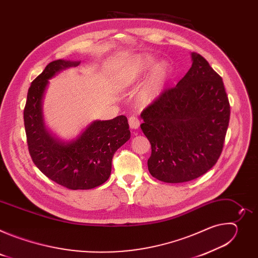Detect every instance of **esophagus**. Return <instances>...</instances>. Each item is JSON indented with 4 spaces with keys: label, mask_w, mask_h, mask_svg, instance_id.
<instances>
[{
    "label": "esophagus",
    "mask_w": 258,
    "mask_h": 258,
    "mask_svg": "<svg viewBox=\"0 0 258 258\" xmlns=\"http://www.w3.org/2000/svg\"><path fill=\"white\" fill-rule=\"evenodd\" d=\"M128 124L131 126V128H138L140 126V119L136 116H131L128 118Z\"/></svg>",
    "instance_id": "1"
}]
</instances>
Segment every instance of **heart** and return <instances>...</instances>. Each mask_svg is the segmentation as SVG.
I'll return each instance as SVG.
<instances>
[{"mask_svg":"<svg viewBox=\"0 0 258 258\" xmlns=\"http://www.w3.org/2000/svg\"><path fill=\"white\" fill-rule=\"evenodd\" d=\"M155 63V58L152 55H143L134 60L126 67L120 78L121 88H128L135 85L143 75L148 71ZM170 72V66L167 62L161 61L154 66L147 79L142 91L141 100L144 103H150L156 100L162 93Z\"/></svg>","mask_w":258,"mask_h":258,"instance_id":"heart-1","label":"heart"}]
</instances>
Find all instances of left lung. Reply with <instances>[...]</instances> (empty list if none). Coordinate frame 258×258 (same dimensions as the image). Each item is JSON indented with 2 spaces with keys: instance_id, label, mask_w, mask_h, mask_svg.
<instances>
[{
  "instance_id": "left-lung-1",
  "label": "left lung",
  "mask_w": 258,
  "mask_h": 258,
  "mask_svg": "<svg viewBox=\"0 0 258 258\" xmlns=\"http://www.w3.org/2000/svg\"><path fill=\"white\" fill-rule=\"evenodd\" d=\"M175 87L147 106L141 128L151 144L148 169L165 182L206 173L223 152L231 107L222 77L199 54Z\"/></svg>"
}]
</instances>
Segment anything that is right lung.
I'll return each instance as SVG.
<instances>
[{
	"instance_id": "obj_1",
	"label": "right lung",
	"mask_w": 258,
	"mask_h": 258,
	"mask_svg": "<svg viewBox=\"0 0 258 258\" xmlns=\"http://www.w3.org/2000/svg\"><path fill=\"white\" fill-rule=\"evenodd\" d=\"M80 62L56 60L31 83L23 111L29 155L47 177L69 190H89L104 183L111 173L112 157L131 138L127 118L96 120L76 141L62 143L45 128L42 99L48 81L62 69Z\"/></svg>"
}]
</instances>
